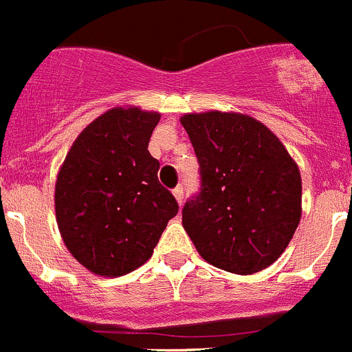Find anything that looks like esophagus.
I'll use <instances>...</instances> for the list:
<instances>
[{
    "label": "esophagus",
    "mask_w": 352,
    "mask_h": 352,
    "mask_svg": "<svg viewBox=\"0 0 352 352\" xmlns=\"http://www.w3.org/2000/svg\"><path fill=\"white\" fill-rule=\"evenodd\" d=\"M173 196H175L177 204H179V205L184 204V188H182V186H177V188L173 189Z\"/></svg>",
    "instance_id": "esophagus-1"
}]
</instances>
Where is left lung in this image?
Instances as JSON below:
<instances>
[{"label": "left lung", "instance_id": "1", "mask_svg": "<svg viewBox=\"0 0 352 352\" xmlns=\"http://www.w3.org/2000/svg\"><path fill=\"white\" fill-rule=\"evenodd\" d=\"M201 191L182 226L207 263L251 275L277 261L302 219V177L283 142L239 112L186 113Z\"/></svg>", "mask_w": 352, "mask_h": 352}]
</instances>
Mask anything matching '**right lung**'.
<instances>
[{
    "label": "right lung",
    "mask_w": 352,
    "mask_h": 352,
    "mask_svg": "<svg viewBox=\"0 0 352 352\" xmlns=\"http://www.w3.org/2000/svg\"><path fill=\"white\" fill-rule=\"evenodd\" d=\"M161 113L116 107L77 137L56 180V221L66 249L93 274L119 277L154 252L175 198L147 151Z\"/></svg>",
    "instance_id": "1"
}]
</instances>
